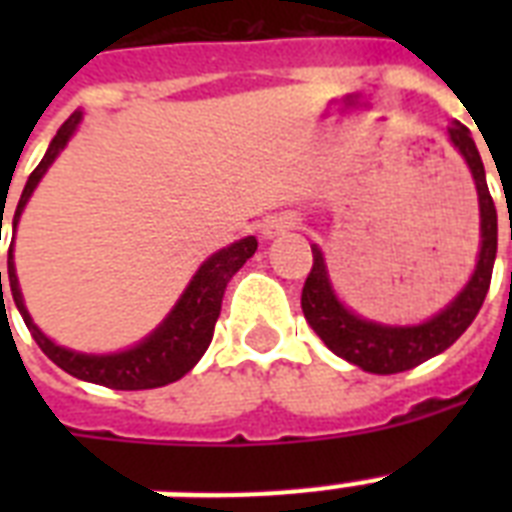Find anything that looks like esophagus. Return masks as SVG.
<instances>
[{"mask_svg":"<svg viewBox=\"0 0 512 512\" xmlns=\"http://www.w3.org/2000/svg\"><path fill=\"white\" fill-rule=\"evenodd\" d=\"M297 225V217L295 215H287V212H281V215H273L268 217L263 223V236L265 239H276L281 233L292 231Z\"/></svg>","mask_w":512,"mask_h":512,"instance_id":"esophagus-1","label":"esophagus"}]
</instances>
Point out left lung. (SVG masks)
Returning a JSON list of instances; mask_svg holds the SVG:
<instances>
[{
	"instance_id": "left-lung-1",
	"label": "left lung",
	"mask_w": 512,
	"mask_h": 512,
	"mask_svg": "<svg viewBox=\"0 0 512 512\" xmlns=\"http://www.w3.org/2000/svg\"><path fill=\"white\" fill-rule=\"evenodd\" d=\"M449 143L465 159L473 183H476L478 212H481V249H478L476 271L468 284L441 311L420 324H406V327L364 319L340 303V297L329 281L324 252L316 244L311 247L313 268L303 287L305 321L335 356L361 366L364 372H406V369H414L422 361L444 353L473 324L484 305L486 292H489L494 257H497V209H494L492 193L486 185L484 162H481L476 143L470 138L468 127L454 122L449 127Z\"/></svg>"
}]
</instances>
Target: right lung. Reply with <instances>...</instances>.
<instances>
[{
	"label": "right lung",
	"instance_id": "add662e5",
	"mask_svg": "<svg viewBox=\"0 0 512 512\" xmlns=\"http://www.w3.org/2000/svg\"><path fill=\"white\" fill-rule=\"evenodd\" d=\"M79 122H82V111H74V114L68 116L63 127L58 130V135L52 138L50 148H47V154L39 162V167L28 175L26 188L20 193L18 209H15V217H12V231L18 228L20 215H23L31 193L36 191V185L44 177V172L50 170L52 162L58 159L60 151L68 146V140L76 132ZM255 249L257 239L255 236H247V239L233 241L231 247H223L215 255H209L199 265V271L193 273L191 284L185 287V292L180 295L175 308L167 313V319L151 335L143 337L132 348L119 350V353H100V356L63 348V345L52 342L42 329L36 327L26 303H23V295H20L12 244L10 252H7V276H10L12 300L18 305L28 332L36 340V345L44 350V356L55 361L63 372L74 374L76 380L95 382V385H106V388L114 390H148L162 388V385H170V382L180 380L183 374H188L193 366L199 364V358L204 356V350L209 348L212 335H215V321L220 316L225 287L233 279V273L239 271L241 265L255 255Z\"/></svg>",
	"mask_w": 512,
	"mask_h": 512
}]
</instances>
